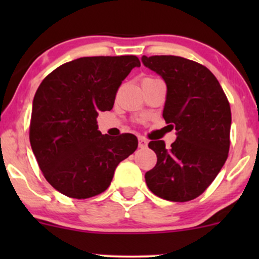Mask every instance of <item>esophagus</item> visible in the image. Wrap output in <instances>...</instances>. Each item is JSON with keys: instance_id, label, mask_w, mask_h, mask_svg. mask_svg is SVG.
Instances as JSON below:
<instances>
[{"instance_id": "esophagus-1", "label": "esophagus", "mask_w": 259, "mask_h": 259, "mask_svg": "<svg viewBox=\"0 0 259 259\" xmlns=\"http://www.w3.org/2000/svg\"><path fill=\"white\" fill-rule=\"evenodd\" d=\"M147 146V141L144 138H139V147L140 148H145Z\"/></svg>"}]
</instances>
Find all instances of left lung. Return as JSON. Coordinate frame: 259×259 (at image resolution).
<instances>
[{
    "label": "left lung",
    "instance_id": "8db88e82",
    "mask_svg": "<svg viewBox=\"0 0 259 259\" xmlns=\"http://www.w3.org/2000/svg\"><path fill=\"white\" fill-rule=\"evenodd\" d=\"M142 63L167 85L163 118L177 139L148 147L157 164L145 174L148 189L167 201L198 197L215 179L228 158L231 111L221 84L204 65L178 56H142Z\"/></svg>",
    "mask_w": 259,
    "mask_h": 259
}]
</instances>
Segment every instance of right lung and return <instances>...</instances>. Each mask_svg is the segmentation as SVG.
Instances as JSON below:
<instances>
[{
	"label": "right lung",
	"mask_w": 259,
	"mask_h": 259,
	"mask_svg": "<svg viewBox=\"0 0 259 259\" xmlns=\"http://www.w3.org/2000/svg\"><path fill=\"white\" fill-rule=\"evenodd\" d=\"M140 67L136 56L82 57L42 80L32 101L30 145L57 191L89 198L111 185L117 165L138 148L133 134L102 135L96 118L111 111L121 81Z\"/></svg>",
	"instance_id": "right-lung-1"
}]
</instances>
